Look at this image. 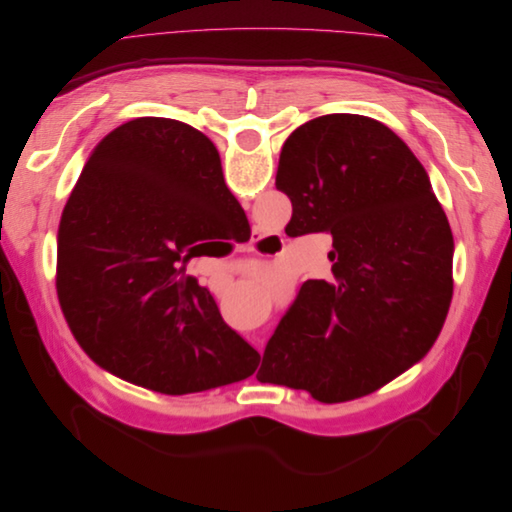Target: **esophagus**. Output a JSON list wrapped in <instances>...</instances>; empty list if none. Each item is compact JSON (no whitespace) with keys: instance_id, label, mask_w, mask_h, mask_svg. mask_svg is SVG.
<instances>
[{"instance_id":"1","label":"esophagus","mask_w":512,"mask_h":512,"mask_svg":"<svg viewBox=\"0 0 512 512\" xmlns=\"http://www.w3.org/2000/svg\"><path fill=\"white\" fill-rule=\"evenodd\" d=\"M258 239H260V237H258ZM258 239H254L250 245H247V252H254V247H256V241H258ZM252 342L256 344V348H258V350H262V339H260V337H254Z\"/></svg>"}]
</instances>
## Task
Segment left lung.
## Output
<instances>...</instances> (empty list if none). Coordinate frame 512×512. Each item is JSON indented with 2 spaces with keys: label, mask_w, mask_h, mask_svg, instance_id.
<instances>
[{
  "label": "left lung",
  "mask_w": 512,
  "mask_h": 512,
  "mask_svg": "<svg viewBox=\"0 0 512 512\" xmlns=\"http://www.w3.org/2000/svg\"><path fill=\"white\" fill-rule=\"evenodd\" d=\"M294 228L331 232L333 282L309 280L256 378L339 404L374 393L433 346L453 297V232L423 164L384 123L324 115L282 147Z\"/></svg>",
  "instance_id": "1"
}]
</instances>
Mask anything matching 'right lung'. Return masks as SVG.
Returning <instances> with one entry per match:
<instances>
[{"mask_svg": "<svg viewBox=\"0 0 512 512\" xmlns=\"http://www.w3.org/2000/svg\"><path fill=\"white\" fill-rule=\"evenodd\" d=\"M237 205L218 149L188 123L141 117L102 138L61 213L55 277L91 359L164 395L254 374L260 354L183 273Z\"/></svg>", "mask_w": 512, "mask_h": 512, "instance_id": "right-lung-1", "label": "right lung"}]
</instances>
